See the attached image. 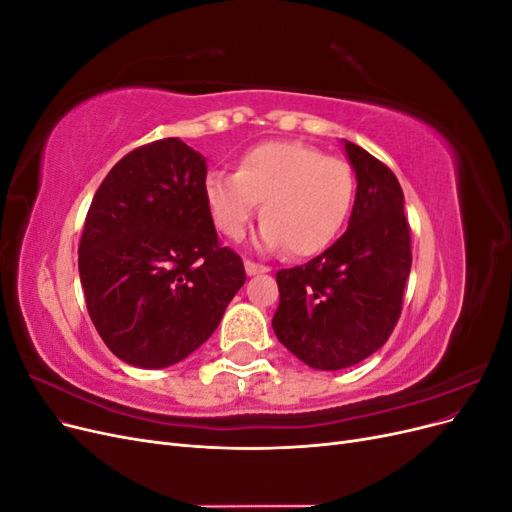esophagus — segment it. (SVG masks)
<instances>
[{
  "label": "esophagus",
  "mask_w": 512,
  "mask_h": 512,
  "mask_svg": "<svg viewBox=\"0 0 512 512\" xmlns=\"http://www.w3.org/2000/svg\"><path fill=\"white\" fill-rule=\"evenodd\" d=\"M245 271L247 275H260V273H269V267L258 265V262H252V260H245Z\"/></svg>",
  "instance_id": "1"
}]
</instances>
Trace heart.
<instances>
[{"label": "heart", "mask_w": 512, "mask_h": 512, "mask_svg": "<svg viewBox=\"0 0 512 512\" xmlns=\"http://www.w3.org/2000/svg\"><path fill=\"white\" fill-rule=\"evenodd\" d=\"M211 218L228 239H241L260 207V245L292 256L320 254L342 235L356 196L354 170L316 147L265 141L245 149L235 173L205 177Z\"/></svg>", "instance_id": "b5f03b06"}]
</instances>
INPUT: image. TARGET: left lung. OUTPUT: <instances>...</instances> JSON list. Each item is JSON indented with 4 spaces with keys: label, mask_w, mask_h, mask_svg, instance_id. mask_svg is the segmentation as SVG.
<instances>
[{
    "label": "left lung",
    "mask_w": 512,
    "mask_h": 512,
    "mask_svg": "<svg viewBox=\"0 0 512 512\" xmlns=\"http://www.w3.org/2000/svg\"><path fill=\"white\" fill-rule=\"evenodd\" d=\"M356 173L348 230L303 267L277 271V339L324 371L361 363L391 337L412 267L404 192L393 170L344 141Z\"/></svg>",
    "instance_id": "left-lung-1"
}]
</instances>
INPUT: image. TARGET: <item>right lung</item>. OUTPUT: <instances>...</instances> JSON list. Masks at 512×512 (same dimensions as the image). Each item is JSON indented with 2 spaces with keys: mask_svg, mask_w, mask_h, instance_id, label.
<instances>
[{
  "mask_svg": "<svg viewBox=\"0 0 512 512\" xmlns=\"http://www.w3.org/2000/svg\"><path fill=\"white\" fill-rule=\"evenodd\" d=\"M207 162L179 138L123 156L91 200L79 273L91 322L117 359L162 369L203 346L245 284L205 200Z\"/></svg>",
  "mask_w": 512,
  "mask_h": 512,
  "instance_id": "obj_1",
  "label": "right lung"
}]
</instances>
